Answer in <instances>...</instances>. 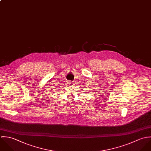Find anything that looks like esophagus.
I'll return each instance as SVG.
<instances>
[{"label": "esophagus", "mask_w": 151, "mask_h": 151, "mask_svg": "<svg viewBox=\"0 0 151 151\" xmlns=\"http://www.w3.org/2000/svg\"><path fill=\"white\" fill-rule=\"evenodd\" d=\"M67 83H68V85H72V81H67Z\"/></svg>", "instance_id": "34e87169"}]
</instances>
